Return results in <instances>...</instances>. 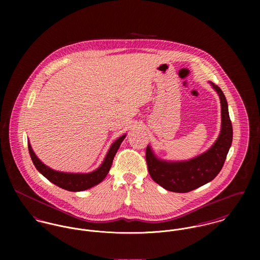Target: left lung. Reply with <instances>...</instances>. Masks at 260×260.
Returning <instances> with one entry per match:
<instances>
[{
    "instance_id": "left-lung-1",
    "label": "left lung",
    "mask_w": 260,
    "mask_h": 260,
    "mask_svg": "<svg viewBox=\"0 0 260 260\" xmlns=\"http://www.w3.org/2000/svg\"><path fill=\"white\" fill-rule=\"evenodd\" d=\"M221 103V131L216 142L205 153L182 162H167L156 158L150 147L146 149V162L152 179L168 191L185 193L213 180L222 169L232 143V124L228 105L221 89L211 83Z\"/></svg>"
}]
</instances>
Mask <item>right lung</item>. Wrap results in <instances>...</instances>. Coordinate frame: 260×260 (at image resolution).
I'll return each instance as SVG.
<instances>
[{"instance_id":"obj_1","label":"right lung","mask_w":260,"mask_h":260,"mask_svg":"<svg viewBox=\"0 0 260 260\" xmlns=\"http://www.w3.org/2000/svg\"><path fill=\"white\" fill-rule=\"evenodd\" d=\"M126 135L121 136L119 139H117L109 149L105 160L101 164V166L91 172V173H86V174H78V173H64V172H59L55 171L45 164H43L37 156L35 155L34 151L32 150V147L30 143H28V148H29V153L32 158V161L37 168L38 171L42 173L49 181L54 183L55 185L59 186L65 190L68 191H83L86 189H89L93 186L99 184L108 174L110 168H111L112 162L114 159L115 154L117 153V150L120 147L122 141L124 140Z\"/></svg>"}]
</instances>
